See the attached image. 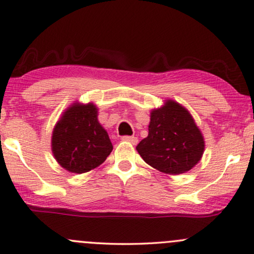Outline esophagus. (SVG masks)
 <instances>
[{
	"mask_svg": "<svg viewBox=\"0 0 254 254\" xmlns=\"http://www.w3.org/2000/svg\"><path fill=\"white\" fill-rule=\"evenodd\" d=\"M123 141H126V142H129V143H131V144H137V137H135V136H124L123 138Z\"/></svg>",
	"mask_w": 254,
	"mask_h": 254,
	"instance_id": "esophagus-1",
	"label": "esophagus"
}]
</instances>
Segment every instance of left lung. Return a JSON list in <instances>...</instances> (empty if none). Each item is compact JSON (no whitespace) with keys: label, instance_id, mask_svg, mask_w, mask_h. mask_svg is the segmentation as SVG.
<instances>
[{"label":"left lung","instance_id":"8db88e82","mask_svg":"<svg viewBox=\"0 0 254 254\" xmlns=\"http://www.w3.org/2000/svg\"><path fill=\"white\" fill-rule=\"evenodd\" d=\"M136 150L157 171L179 175L199 163L205 141L188 110L168 98L160 108L151 110L149 134Z\"/></svg>","mask_w":254,"mask_h":254}]
</instances>
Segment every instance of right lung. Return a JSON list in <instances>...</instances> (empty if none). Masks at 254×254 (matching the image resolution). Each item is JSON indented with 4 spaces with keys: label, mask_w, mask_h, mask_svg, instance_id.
I'll list each match as a JSON object with an SVG mask.
<instances>
[{
    "label": "right lung",
    "mask_w": 254,
    "mask_h": 254,
    "mask_svg": "<svg viewBox=\"0 0 254 254\" xmlns=\"http://www.w3.org/2000/svg\"><path fill=\"white\" fill-rule=\"evenodd\" d=\"M94 103L74 102L63 112L51 135V151L64 170L82 174L104 163L113 145L98 121Z\"/></svg>",
    "instance_id": "1"
}]
</instances>
